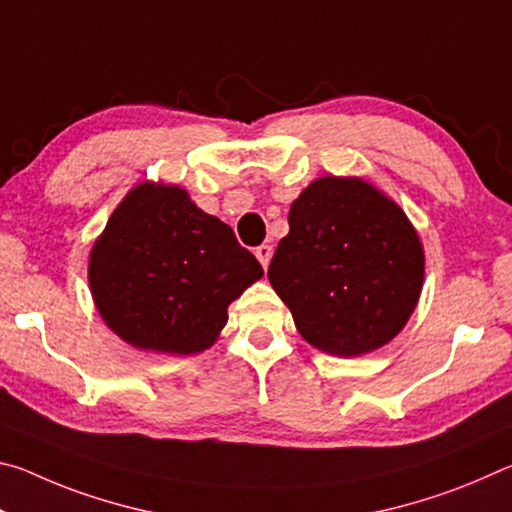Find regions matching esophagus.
Wrapping results in <instances>:
<instances>
[{
  "mask_svg": "<svg viewBox=\"0 0 512 512\" xmlns=\"http://www.w3.org/2000/svg\"><path fill=\"white\" fill-rule=\"evenodd\" d=\"M271 255H273V248H271V246H259V248H255V257L259 259V264H262L264 268L268 266V262H271Z\"/></svg>",
  "mask_w": 512,
  "mask_h": 512,
  "instance_id": "1",
  "label": "esophagus"
}]
</instances>
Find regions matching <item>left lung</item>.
Masks as SVG:
<instances>
[{
  "mask_svg": "<svg viewBox=\"0 0 512 512\" xmlns=\"http://www.w3.org/2000/svg\"><path fill=\"white\" fill-rule=\"evenodd\" d=\"M268 280L309 345L359 357L393 341L411 318L424 250L402 207L377 187L323 176L291 203Z\"/></svg>",
  "mask_w": 512,
  "mask_h": 512,
  "instance_id": "8db88e82",
  "label": "left lung"
}]
</instances>
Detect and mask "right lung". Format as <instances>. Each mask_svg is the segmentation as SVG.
<instances>
[{"mask_svg": "<svg viewBox=\"0 0 512 512\" xmlns=\"http://www.w3.org/2000/svg\"><path fill=\"white\" fill-rule=\"evenodd\" d=\"M264 275L230 225L178 185L140 183L90 250L101 318L137 350L196 354L228 323V305Z\"/></svg>", "mask_w": 512, "mask_h": 512, "instance_id": "obj_1", "label": "right lung"}]
</instances>
